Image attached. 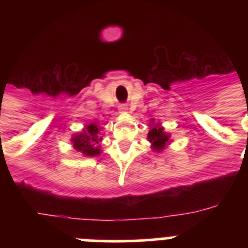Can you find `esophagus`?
I'll return each mask as SVG.
<instances>
[{
	"label": "esophagus",
	"instance_id": "1",
	"mask_svg": "<svg viewBox=\"0 0 248 248\" xmlns=\"http://www.w3.org/2000/svg\"><path fill=\"white\" fill-rule=\"evenodd\" d=\"M119 110L120 111H126V110H128V107H126V104H120L119 105Z\"/></svg>",
	"mask_w": 248,
	"mask_h": 248
}]
</instances>
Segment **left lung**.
I'll list each match as a JSON object with an SVG mask.
<instances>
[{
    "instance_id": "obj_1",
    "label": "left lung",
    "mask_w": 248,
    "mask_h": 248,
    "mask_svg": "<svg viewBox=\"0 0 248 248\" xmlns=\"http://www.w3.org/2000/svg\"><path fill=\"white\" fill-rule=\"evenodd\" d=\"M148 139L149 141L153 143V148L160 151L161 149H164L165 144L169 141V135L164 133L161 126H151L148 134Z\"/></svg>"
}]
</instances>
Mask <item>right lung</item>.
Returning <instances> with one entry per match:
<instances>
[{
  "instance_id": "obj_1",
  "label": "right lung",
  "mask_w": 248,
  "mask_h": 248,
  "mask_svg": "<svg viewBox=\"0 0 248 248\" xmlns=\"http://www.w3.org/2000/svg\"><path fill=\"white\" fill-rule=\"evenodd\" d=\"M99 141H102V138L99 137V126L97 124H91L83 133L72 138L74 148L87 156H97L100 154L98 149Z\"/></svg>"
}]
</instances>
